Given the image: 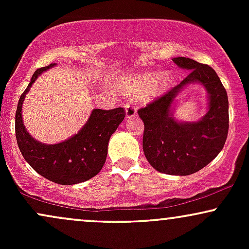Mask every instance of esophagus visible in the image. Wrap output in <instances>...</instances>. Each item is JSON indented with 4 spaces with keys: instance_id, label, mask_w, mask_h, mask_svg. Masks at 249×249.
I'll return each mask as SVG.
<instances>
[{
    "instance_id": "34e87169",
    "label": "esophagus",
    "mask_w": 249,
    "mask_h": 249,
    "mask_svg": "<svg viewBox=\"0 0 249 249\" xmlns=\"http://www.w3.org/2000/svg\"><path fill=\"white\" fill-rule=\"evenodd\" d=\"M124 107L126 111V118H132L137 115V107L132 103H126V104H124Z\"/></svg>"
}]
</instances>
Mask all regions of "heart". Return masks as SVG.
Instances as JSON below:
<instances>
[{"mask_svg": "<svg viewBox=\"0 0 249 249\" xmlns=\"http://www.w3.org/2000/svg\"><path fill=\"white\" fill-rule=\"evenodd\" d=\"M154 84H156L157 91L166 90L171 84V77L168 75H162L159 78L158 73H144V75H139L134 79L131 90H132L133 93L147 92V91H150L152 89Z\"/></svg>", "mask_w": 249, "mask_h": 249, "instance_id": "1", "label": "heart"}]
</instances>
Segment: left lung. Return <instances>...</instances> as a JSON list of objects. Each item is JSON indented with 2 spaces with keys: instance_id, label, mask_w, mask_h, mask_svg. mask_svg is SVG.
I'll return each instance as SVG.
<instances>
[{
  "instance_id": "obj_1",
  "label": "left lung",
  "mask_w": 249,
  "mask_h": 249,
  "mask_svg": "<svg viewBox=\"0 0 249 249\" xmlns=\"http://www.w3.org/2000/svg\"><path fill=\"white\" fill-rule=\"evenodd\" d=\"M173 62L190 71L178 85L138 110L144 122L142 150L147 161L161 173L188 176L198 172L218 156L228 134V97L210 65L186 57ZM200 82L209 93V111L199 122L180 123L172 117V103L186 85Z\"/></svg>"
}]
</instances>
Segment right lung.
<instances>
[{
  "instance_id": "1",
  "label": "right lung",
  "mask_w": 249,
  "mask_h": 249,
  "mask_svg": "<svg viewBox=\"0 0 249 249\" xmlns=\"http://www.w3.org/2000/svg\"><path fill=\"white\" fill-rule=\"evenodd\" d=\"M53 65L55 63L37 69L19 97L15 116L16 141L28 164L42 177L61 185L79 184L95 177L104 166L108 141L124 119L125 110L95 108L87 124L68 141L53 145L35 141L22 122V104L37 77Z\"/></svg>"
}]
</instances>
